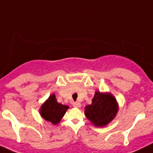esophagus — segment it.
<instances>
[{"mask_svg": "<svg viewBox=\"0 0 153 153\" xmlns=\"http://www.w3.org/2000/svg\"><path fill=\"white\" fill-rule=\"evenodd\" d=\"M73 106L76 108H79L81 106V104L79 102H73Z\"/></svg>", "mask_w": 153, "mask_h": 153, "instance_id": "obj_1", "label": "esophagus"}]
</instances>
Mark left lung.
Instances as JSON below:
<instances>
[{"mask_svg":"<svg viewBox=\"0 0 153 153\" xmlns=\"http://www.w3.org/2000/svg\"><path fill=\"white\" fill-rule=\"evenodd\" d=\"M119 111L117 99L110 93L96 91L92 103L85 106L84 114L93 126L104 127L112 122Z\"/></svg>","mask_w":153,"mask_h":153,"instance_id":"8db88e82","label":"left lung"}]
</instances>
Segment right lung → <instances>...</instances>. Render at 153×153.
<instances>
[{"mask_svg": "<svg viewBox=\"0 0 153 153\" xmlns=\"http://www.w3.org/2000/svg\"><path fill=\"white\" fill-rule=\"evenodd\" d=\"M68 109V106L59 103L56 100L55 94L53 93L42 104L39 112L40 117L44 120L51 123L53 125H56L60 122Z\"/></svg>", "mask_w": 153, "mask_h": 153, "instance_id": "right-lung-1", "label": "right lung"}]
</instances>
